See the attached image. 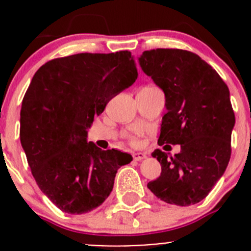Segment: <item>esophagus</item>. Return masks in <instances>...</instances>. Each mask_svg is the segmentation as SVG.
I'll return each instance as SVG.
<instances>
[{
	"mask_svg": "<svg viewBox=\"0 0 251 251\" xmlns=\"http://www.w3.org/2000/svg\"><path fill=\"white\" fill-rule=\"evenodd\" d=\"M132 158H133V160L141 161V160H143V159H146L147 155L144 153H133Z\"/></svg>",
	"mask_w": 251,
	"mask_h": 251,
	"instance_id": "obj_1",
	"label": "esophagus"
}]
</instances>
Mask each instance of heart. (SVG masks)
<instances>
[{
    "label": "heart",
    "instance_id": "b5f03b06",
    "mask_svg": "<svg viewBox=\"0 0 251 251\" xmlns=\"http://www.w3.org/2000/svg\"><path fill=\"white\" fill-rule=\"evenodd\" d=\"M127 138H128V142H130L131 144H133V146H136V144L138 143V138L136 137V136H133V135H127Z\"/></svg>",
    "mask_w": 251,
    "mask_h": 251
}]
</instances>
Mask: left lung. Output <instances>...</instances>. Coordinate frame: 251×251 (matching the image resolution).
I'll return each mask as SVG.
<instances>
[{
	"label": "left lung",
	"instance_id": "left-lung-1",
	"mask_svg": "<svg viewBox=\"0 0 251 251\" xmlns=\"http://www.w3.org/2000/svg\"><path fill=\"white\" fill-rule=\"evenodd\" d=\"M140 65L164 91L166 111L159 146L181 144L169 158L151 153L161 174L148 188L168 204L188 206L203 201L231 159L235 116L225 81L198 54L177 48L144 50ZM166 147V146H165Z\"/></svg>",
	"mask_w": 251,
	"mask_h": 251
}]
</instances>
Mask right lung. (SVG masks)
Here are the masks:
<instances>
[{
	"label": "right lung",
	"instance_id": "right-lung-1",
	"mask_svg": "<svg viewBox=\"0 0 251 251\" xmlns=\"http://www.w3.org/2000/svg\"><path fill=\"white\" fill-rule=\"evenodd\" d=\"M128 50L77 53L45 63L20 110V142L32 176L50 201L85 214L109 197L120 166L132 156L86 141L95 115L137 78Z\"/></svg>",
	"mask_w": 251,
	"mask_h": 251
}]
</instances>
